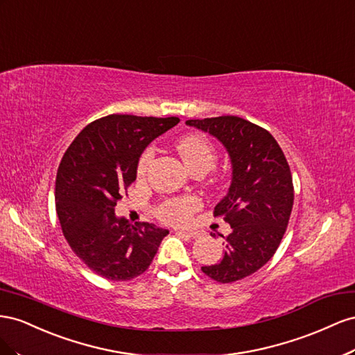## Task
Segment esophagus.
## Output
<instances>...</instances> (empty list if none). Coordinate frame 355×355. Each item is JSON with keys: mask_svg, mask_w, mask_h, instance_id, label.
<instances>
[{"mask_svg": "<svg viewBox=\"0 0 355 355\" xmlns=\"http://www.w3.org/2000/svg\"><path fill=\"white\" fill-rule=\"evenodd\" d=\"M177 234L178 235H184V236L191 238V239L200 236V232H198V230H177Z\"/></svg>", "mask_w": 355, "mask_h": 355, "instance_id": "esophagus-1", "label": "esophagus"}]
</instances>
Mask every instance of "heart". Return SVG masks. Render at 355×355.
I'll return each instance as SVG.
<instances>
[{
    "label": "heart",
    "instance_id": "obj_1",
    "mask_svg": "<svg viewBox=\"0 0 355 355\" xmlns=\"http://www.w3.org/2000/svg\"><path fill=\"white\" fill-rule=\"evenodd\" d=\"M177 150L180 156L183 157L186 166L193 172L198 169L209 171L216 165L217 153L211 141L200 134H189L181 137L177 143ZM155 157V148L147 147L141 153L137 165L138 175H144L148 169L151 160ZM199 208V200L196 198H171L160 202L156 208V216L169 225H181L186 223L191 212Z\"/></svg>",
    "mask_w": 355,
    "mask_h": 355
}]
</instances>
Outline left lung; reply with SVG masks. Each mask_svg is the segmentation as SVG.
I'll use <instances>...</instances> for the list:
<instances>
[{"label": "left lung", "instance_id": "obj_1", "mask_svg": "<svg viewBox=\"0 0 355 355\" xmlns=\"http://www.w3.org/2000/svg\"><path fill=\"white\" fill-rule=\"evenodd\" d=\"M186 125L216 137L230 157L232 183L214 217H223L232 232L223 236V259L202 266V272L221 284L235 282L266 265L286 234L295 200L288 162L266 129L238 116L187 120Z\"/></svg>", "mask_w": 355, "mask_h": 355}]
</instances>
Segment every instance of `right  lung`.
I'll return each instance as SVG.
<instances>
[{
    "mask_svg": "<svg viewBox=\"0 0 355 355\" xmlns=\"http://www.w3.org/2000/svg\"><path fill=\"white\" fill-rule=\"evenodd\" d=\"M178 117L110 114L89 123L60 160L55 200L64 236L96 275L128 281L144 273L169 232L151 223L130 225L114 207L137 178L144 148Z\"/></svg>",
    "mask_w": 355,
    "mask_h": 355,
    "instance_id": "1",
    "label": "right lung"
}]
</instances>
